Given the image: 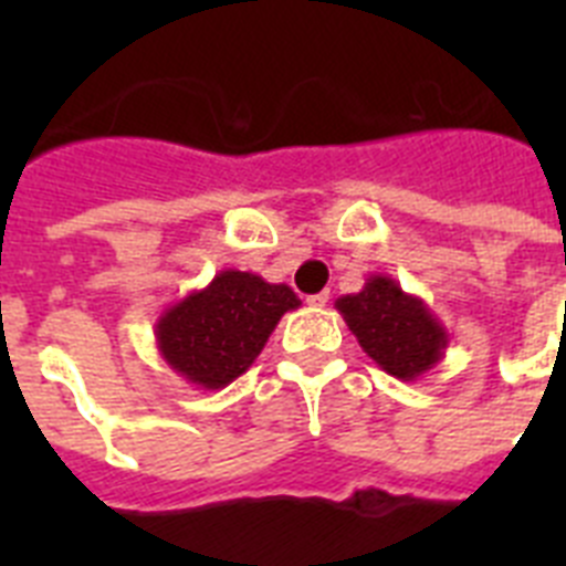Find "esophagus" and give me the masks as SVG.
<instances>
[{"mask_svg":"<svg viewBox=\"0 0 566 566\" xmlns=\"http://www.w3.org/2000/svg\"><path fill=\"white\" fill-rule=\"evenodd\" d=\"M306 303L308 306H314V308H323L328 303V292H317V294H308L306 297Z\"/></svg>","mask_w":566,"mask_h":566,"instance_id":"34e87169","label":"esophagus"}]
</instances>
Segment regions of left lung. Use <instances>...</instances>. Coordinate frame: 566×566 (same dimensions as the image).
<instances>
[{"mask_svg":"<svg viewBox=\"0 0 566 566\" xmlns=\"http://www.w3.org/2000/svg\"><path fill=\"white\" fill-rule=\"evenodd\" d=\"M334 308L343 314L363 352L402 382L431 371L451 343L424 300L402 292L388 274H371L357 294H343Z\"/></svg>","mask_w":566,"mask_h":566,"instance_id":"left-lung-1","label":"left lung"}]
</instances>
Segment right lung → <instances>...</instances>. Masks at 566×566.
I'll return each mask as SVG.
<instances>
[{
  "mask_svg": "<svg viewBox=\"0 0 566 566\" xmlns=\"http://www.w3.org/2000/svg\"><path fill=\"white\" fill-rule=\"evenodd\" d=\"M297 306L300 297L286 283L223 269L209 286L164 308L155 345L178 377L218 391L249 371L280 317Z\"/></svg>",
  "mask_w": 566,
  "mask_h": 566,
  "instance_id": "right-lung-1",
  "label": "right lung"
}]
</instances>
